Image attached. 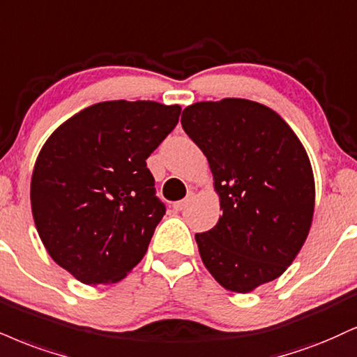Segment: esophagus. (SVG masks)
<instances>
[{"instance_id":"1","label":"esophagus","mask_w":357,"mask_h":357,"mask_svg":"<svg viewBox=\"0 0 357 357\" xmlns=\"http://www.w3.org/2000/svg\"><path fill=\"white\" fill-rule=\"evenodd\" d=\"M191 201H192V192H190V195L184 197V199L178 201V203H174V204H173V209H174V211H183V209L186 208V206L190 204Z\"/></svg>"}]
</instances>
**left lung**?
<instances>
[{
  "label": "left lung",
  "mask_w": 357,
  "mask_h": 357,
  "mask_svg": "<svg viewBox=\"0 0 357 357\" xmlns=\"http://www.w3.org/2000/svg\"><path fill=\"white\" fill-rule=\"evenodd\" d=\"M183 130L208 158L222 216L196 234L201 259L226 289L249 293L286 271L314 213L307 153L268 106L241 98L195 102Z\"/></svg>",
  "instance_id": "8db88e82"
}]
</instances>
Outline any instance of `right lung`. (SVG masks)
I'll return each mask as SVG.
<instances>
[{"mask_svg":"<svg viewBox=\"0 0 357 357\" xmlns=\"http://www.w3.org/2000/svg\"><path fill=\"white\" fill-rule=\"evenodd\" d=\"M181 106L105 101L63 123L31 176L34 225L56 264L84 284L118 282L143 259L166 206L146 160Z\"/></svg>","mask_w":357,"mask_h":357,"instance_id":"right-lung-1","label":"right lung"}]
</instances>
